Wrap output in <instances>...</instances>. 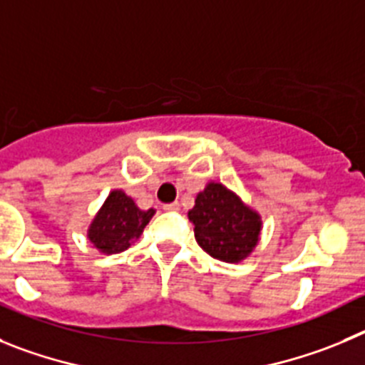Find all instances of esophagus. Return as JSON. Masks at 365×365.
Instances as JSON below:
<instances>
[{
  "mask_svg": "<svg viewBox=\"0 0 365 365\" xmlns=\"http://www.w3.org/2000/svg\"><path fill=\"white\" fill-rule=\"evenodd\" d=\"M163 211H180V203L178 202L165 203V205H163Z\"/></svg>",
  "mask_w": 365,
  "mask_h": 365,
  "instance_id": "1",
  "label": "esophagus"
}]
</instances>
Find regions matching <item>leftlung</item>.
I'll return each instance as SVG.
<instances>
[{
	"instance_id": "left-lung-1",
	"label": "left lung",
	"mask_w": 365,
	"mask_h": 365,
	"mask_svg": "<svg viewBox=\"0 0 365 365\" xmlns=\"http://www.w3.org/2000/svg\"><path fill=\"white\" fill-rule=\"evenodd\" d=\"M187 216L200 247L220 262L245 260L260 240V215L222 183H207Z\"/></svg>"
}]
</instances>
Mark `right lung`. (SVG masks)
<instances>
[{"label": "right lung", "mask_w": 365, "mask_h": 365, "mask_svg": "<svg viewBox=\"0 0 365 365\" xmlns=\"http://www.w3.org/2000/svg\"><path fill=\"white\" fill-rule=\"evenodd\" d=\"M154 212V209L142 211L130 196L116 189L107 196L88 225L87 238L103 255H116L129 249L134 240L140 238Z\"/></svg>", "instance_id": "obj_1"}]
</instances>
